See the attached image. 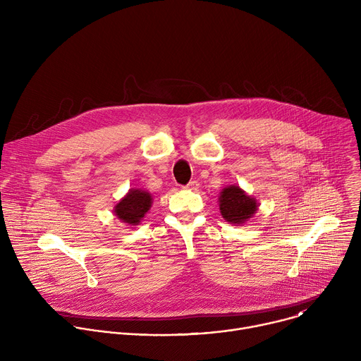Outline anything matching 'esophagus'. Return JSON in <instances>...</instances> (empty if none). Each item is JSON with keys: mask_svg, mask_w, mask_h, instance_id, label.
I'll return each instance as SVG.
<instances>
[{"mask_svg": "<svg viewBox=\"0 0 361 361\" xmlns=\"http://www.w3.org/2000/svg\"><path fill=\"white\" fill-rule=\"evenodd\" d=\"M198 181H195V180H192V181H190L187 185H184V188H187V190H197L198 188Z\"/></svg>", "mask_w": 361, "mask_h": 361, "instance_id": "34e87169", "label": "esophagus"}]
</instances>
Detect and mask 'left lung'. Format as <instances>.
Segmentation results:
<instances>
[{
  "instance_id": "left-lung-1",
  "label": "left lung",
  "mask_w": 361,
  "mask_h": 361,
  "mask_svg": "<svg viewBox=\"0 0 361 361\" xmlns=\"http://www.w3.org/2000/svg\"><path fill=\"white\" fill-rule=\"evenodd\" d=\"M221 216L233 224H241L251 219L257 210V202L248 197L240 187L231 185L221 191L220 195Z\"/></svg>"
}]
</instances>
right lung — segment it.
<instances>
[{"instance_id": "1", "label": "right lung", "mask_w": 361, "mask_h": 361, "mask_svg": "<svg viewBox=\"0 0 361 361\" xmlns=\"http://www.w3.org/2000/svg\"><path fill=\"white\" fill-rule=\"evenodd\" d=\"M149 207L151 195L148 192L141 190H130V192L116 205V216L123 220V223L135 226L141 221Z\"/></svg>"}]
</instances>
